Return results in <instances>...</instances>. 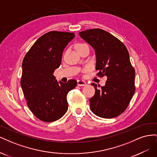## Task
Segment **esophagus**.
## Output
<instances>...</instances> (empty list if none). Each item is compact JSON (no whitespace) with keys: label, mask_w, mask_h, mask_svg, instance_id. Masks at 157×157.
<instances>
[{"label":"esophagus","mask_w":157,"mask_h":157,"mask_svg":"<svg viewBox=\"0 0 157 157\" xmlns=\"http://www.w3.org/2000/svg\"><path fill=\"white\" fill-rule=\"evenodd\" d=\"M86 82H85V81H84L83 80H78V81H77V85L78 86H86Z\"/></svg>","instance_id":"1"}]
</instances>
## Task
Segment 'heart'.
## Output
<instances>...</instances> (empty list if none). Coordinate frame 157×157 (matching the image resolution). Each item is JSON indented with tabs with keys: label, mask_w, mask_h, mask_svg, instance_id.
<instances>
[{
	"label": "heart",
	"mask_w": 157,
	"mask_h": 157,
	"mask_svg": "<svg viewBox=\"0 0 157 157\" xmlns=\"http://www.w3.org/2000/svg\"><path fill=\"white\" fill-rule=\"evenodd\" d=\"M81 44H77V46H79V45H81Z\"/></svg>",
	"instance_id": "b5f03b06"
}]
</instances>
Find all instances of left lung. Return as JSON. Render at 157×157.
<instances>
[{
    "mask_svg": "<svg viewBox=\"0 0 157 157\" xmlns=\"http://www.w3.org/2000/svg\"><path fill=\"white\" fill-rule=\"evenodd\" d=\"M79 35L95 50L97 75L107 77L105 85L100 89L97 88L96 84H91L96 90L89 100L91 111L105 118L120 115L129 105L136 90L135 69L126 47L111 33L101 29L81 31Z\"/></svg>",
    "mask_w": 157,
    "mask_h": 157,
    "instance_id": "left-lung-1",
    "label": "left lung"
}]
</instances>
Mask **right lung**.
<instances>
[{"label": "right lung", "instance_id": "1", "mask_svg": "<svg viewBox=\"0 0 157 157\" xmlns=\"http://www.w3.org/2000/svg\"><path fill=\"white\" fill-rule=\"evenodd\" d=\"M74 37V33H47L36 40L23 58L21 86L27 106L42 121H56L67 111V94L77 82L71 79L58 83L53 74L60 66L64 48Z\"/></svg>", "mask_w": 157, "mask_h": 157}]
</instances>
